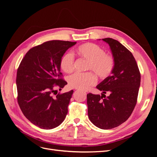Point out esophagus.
<instances>
[{
    "instance_id": "1",
    "label": "esophagus",
    "mask_w": 157,
    "mask_h": 157,
    "mask_svg": "<svg viewBox=\"0 0 157 157\" xmlns=\"http://www.w3.org/2000/svg\"><path fill=\"white\" fill-rule=\"evenodd\" d=\"M85 93H86V92H85Z\"/></svg>"
}]
</instances>
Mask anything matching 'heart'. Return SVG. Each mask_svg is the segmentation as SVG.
Listing matches in <instances>:
<instances>
[{
  "label": "heart",
  "instance_id": "1",
  "mask_svg": "<svg viewBox=\"0 0 157 157\" xmlns=\"http://www.w3.org/2000/svg\"><path fill=\"white\" fill-rule=\"evenodd\" d=\"M75 52L80 58L88 61L86 69L94 71L101 79L109 77L115 67V59L111 55L105 53L98 45L86 42L78 46ZM75 59L72 54L65 53L61 58L60 68L66 73L74 70ZM97 78L93 73H76L68 78L69 86L79 90H87L96 83Z\"/></svg>",
  "mask_w": 157,
  "mask_h": 157
}]
</instances>
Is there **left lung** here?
Here are the masks:
<instances>
[{"instance_id": "obj_1", "label": "left lung", "mask_w": 157, "mask_h": 157, "mask_svg": "<svg viewBox=\"0 0 157 157\" xmlns=\"http://www.w3.org/2000/svg\"><path fill=\"white\" fill-rule=\"evenodd\" d=\"M102 40L110 46L115 67L112 75L96 86L102 92L101 96L87 94L88 115L95 126L108 130L124 122L134 111L141 75L134 57L124 46L111 38Z\"/></svg>"}]
</instances>
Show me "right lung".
<instances>
[{"label":"right lung","instance_id":"right-lung-1","mask_svg":"<svg viewBox=\"0 0 157 157\" xmlns=\"http://www.w3.org/2000/svg\"><path fill=\"white\" fill-rule=\"evenodd\" d=\"M77 42L47 41L28 51L17 71V102L33 124L50 130L61 124L68 113L73 90L57 94L67 82L60 72L61 58Z\"/></svg>","mask_w":157,"mask_h":157}]
</instances>
